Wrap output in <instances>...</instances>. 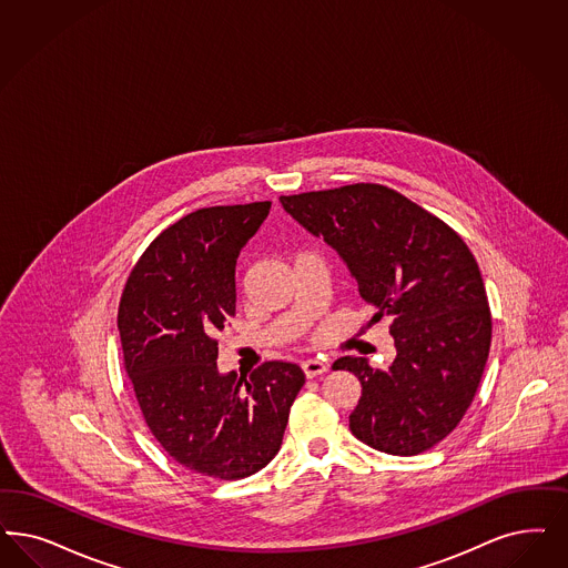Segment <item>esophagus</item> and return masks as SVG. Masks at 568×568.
<instances>
[{"label":"esophagus","mask_w":568,"mask_h":568,"mask_svg":"<svg viewBox=\"0 0 568 568\" xmlns=\"http://www.w3.org/2000/svg\"><path fill=\"white\" fill-rule=\"evenodd\" d=\"M329 367L323 363V361H316V358H308L302 363V372L306 377H316V375H323Z\"/></svg>","instance_id":"34e87169"}]
</instances>
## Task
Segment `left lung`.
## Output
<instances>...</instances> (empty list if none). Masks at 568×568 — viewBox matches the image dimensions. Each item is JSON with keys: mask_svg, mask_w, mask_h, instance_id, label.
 <instances>
[{"mask_svg": "<svg viewBox=\"0 0 568 568\" xmlns=\"http://www.w3.org/2000/svg\"><path fill=\"white\" fill-rule=\"evenodd\" d=\"M283 210L346 262L358 294L390 318L396 356L373 369L342 356L363 392L351 430L373 449L419 455L457 428L490 348V311L474 255L449 224L382 184L281 196Z\"/></svg>", "mask_w": 568, "mask_h": 568, "instance_id": "8db88e82", "label": "left lung"}]
</instances>
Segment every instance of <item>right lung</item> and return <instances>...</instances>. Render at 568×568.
Listing matches in <instances>:
<instances>
[{"label": "right lung", "instance_id": "right-lung-1", "mask_svg": "<svg viewBox=\"0 0 568 568\" xmlns=\"http://www.w3.org/2000/svg\"><path fill=\"white\" fill-rule=\"evenodd\" d=\"M268 212L257 201L180 217L138 260L119 302L123 365L149 430L180 466L220 480L273 459L304 386L294 363L268 361L250 377L215 365V335L235 316L236 257Z\"/></svg>", "mask_w": 568, "mask_h": 568}]
</instances>
